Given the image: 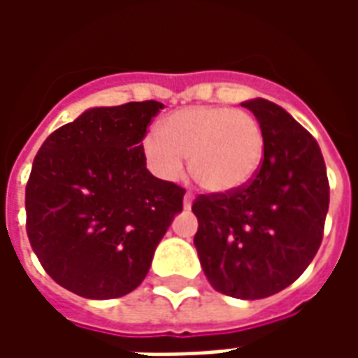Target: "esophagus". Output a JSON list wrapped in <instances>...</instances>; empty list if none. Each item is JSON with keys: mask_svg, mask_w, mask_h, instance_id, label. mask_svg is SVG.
Listing matches in <instances>:
<instances>
[{"mask_svg": "<svg viewBox=\"0 0 358 358\" xmlns=\"http://www.w3.org/2000/svg\"><path fill=\"white\" fill-rule=\"evenodd\" d=\"M192 203H194V194H189V192H187V194L184 195V209H189V207H192Z\"/></svg>", "mask_w": 358, "mask_h": 358, "instance_id": "esophagus-1", "label": "esophagus"}]
</instances>
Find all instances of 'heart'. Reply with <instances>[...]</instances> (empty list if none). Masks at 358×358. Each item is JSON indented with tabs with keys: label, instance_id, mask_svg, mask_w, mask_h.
Masks as SVG:
<instances>
[{
	"label": "heart",
	"instance_id": "heart-1",
	"mask_svg": "<svg viewBox=\"0 0 358 358\" xmlns=\"http://www.w3.org/2000/svg\"><path fill=\"white\" fill-rule=\"evenodd\" d=\"M148 169L164 182L186 171L210 194H232L255 178L264 159V134L251 113L197 105L171 113L141 143Z\"/></svg>",
	"mask_w": 358,
	"mask_h": 358
}]
</instances>
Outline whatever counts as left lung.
Here are the masks:
<instances>
[{
    "mask_svg": "<svg viewBox=\"0 0 358 358\" xmlns=\"http://www.w3.org/2000/svg\"><path fill=\"white\" fill-rule=\"evenodd\" d=\"M264 134V159L249 186L194 203V245L217 292L263 299L305 272L322 241L330 205L326 164L316 140L276 103H241Z\"/></svg>",
    "mask_w": 358,
    "mask_h": 358,
    "instance_id": "left-lung-1",
    "label": "left lung"
}]
</instances>
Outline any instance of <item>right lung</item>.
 <instances>
[{"mask_svg":"<svg viewBox=\"0 0 358 358\" xmlns=\"http://www.w3.org/2000/svg\"><path fill=\"white\" fill-rule=\"evenodd\" d=\"M164 105L92 107L51 134L27 186V232L59 285L86 299H115L148 276L186 189L155 178L141 140Z\"/></svg>","mask_w":358,"mask_h":358,"instance_id":"right-lung-1","label":"right lung"}]
</instances>
